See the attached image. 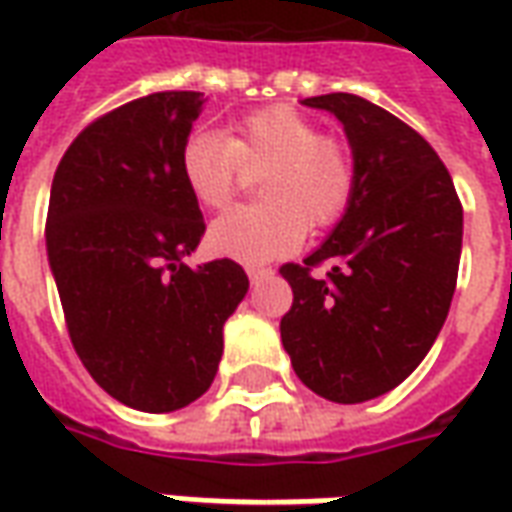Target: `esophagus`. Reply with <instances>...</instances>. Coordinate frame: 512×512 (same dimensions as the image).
Masks as SVG:
<instances>
[{
    "label": "esophagus",
    "mask_w": 512,
    "mask_h": 512,
    "mask_svg": "<svg viewBox=\"0 0 512 512\" xmlns=\"http://www.w3.org/2000/svg\"><path fill=\"white\" fill-rule=\"evenodd\" d=\"M246 274H249V282L257 285V282H263V279L271 277L274 271H271V268H260V266H246Z\"/></svg>",
    "instance_id": "1"
}]
</instances>
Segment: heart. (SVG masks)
<instances>
[{
  "instance_id": "heart-1",
  "label": "heart",
  "mask_w": 512,
  "mask_h": 512,
  "mask_svg": "<svg viewBox=\"0 0 512 512\" xmlns=\"http://www.w3.org/2000/svg\"><path fill=\"white\" fill-rule=\"evenodd\" d=\"M180 178L205 211L227 208L244 186V172H260L255 205L219 216L208 230L216 255L241 263H266L296 252L310 224L329 230L343 219L356 194L351 147L293 106H263L238 117L230 134L191 131L180 145Z\"/></svg>"
}]
</instances>
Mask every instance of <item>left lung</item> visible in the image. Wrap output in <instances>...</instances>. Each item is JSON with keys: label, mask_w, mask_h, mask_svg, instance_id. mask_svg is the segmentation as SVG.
I'll return each mask as SVG.
<instances>
[{"label": "left lung", "mask_w": 512, "mask_h": 512, "mask_svg": "<svg viewBox=\"0 0 512 512\" xmlns=\"http://www.w3.org/2000/svg\"><path fill=\"white\" fill-rule=\"evenodd\" d=\"M343 123L356 194L332 235L279 274L293 307L279 323L296 376L334 403H365L406 381L450 312L463 208L439 153L400 117L351 93L307 98ZM326 259L333 268L318 278Z\"/></svg>", "instance_id": "1"}]
</instances>
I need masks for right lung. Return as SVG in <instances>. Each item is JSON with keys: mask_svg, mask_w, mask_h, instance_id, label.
Wrapping results in <instances>:
<instances>
[{"mask_svg": "<svg viewBox=\"0 0 512 512\" xmlns=\"http://www.w3.org/2000/svg\"><path fill=\"white\" fill-rule=\"evenodd\" d=\"M208 98L164 90L106 112L54 172L46 249L76 354L104 392L150 414L194 403L249 290L230 257L189 268L205 233L180 145Z\"/></svg>", "mask_w": 512, "mask_h": 512, "instance_id": "obj_1", "label": "right lung"}]
</instances>
